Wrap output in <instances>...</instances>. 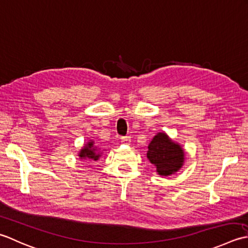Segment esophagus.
Here are the masks:
<instances>
[{
    "label": "esophagus",
    "instance_id": "1",
    "mask_svg": "<svg viewBox=\"0 0 248 248\" xmlns=\"http://www.w3.org/2000/svg\"><path fill=\"white\" fill-rule=\"evenodd\" d=\"M130 137H122L121 138V142L124 143V144H130Z\"/></svg>",
    "mask_w": 248,
    "mask_h": 248
}]
</instances>
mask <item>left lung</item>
<instances>
[{"label":"left lung","instance_id":"8db88e82","mask_svg":"<svg viewBox=\"0 0 248 248\" xmlns=\"http://www.w3.org/2000/svg\"><path fill=\"white\" fill-rule=\"evenodd\" d=\"M146 157L161 176L175 174L184 166L185 152L182 145L171 139L165 131L156 134L148 146Z\"/></svg>","mask_w":248,"mask_h":248}]
</instances>
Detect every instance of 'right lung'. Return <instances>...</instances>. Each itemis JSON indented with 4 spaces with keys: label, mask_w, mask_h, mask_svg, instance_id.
Listing matches in <instances>:
<instances>
[{
    "label": "right lung",
    "mask_w": 248,
    "mask_h": 248,
    "mask_svg": "<svg viewBox=\"0 0 248 248\" xmlns=\"http://www.w3.org/2000/svg\"><path fill=\"white\" fill-rule=\"evenodd\" d=\"M102 151L96 145L94 140H89L87 143H84L81 150L79 151L78 156L81 160H98L102 156Z\"/></svg>",
    "instance_id": "add662e5"
}]
</instances>
